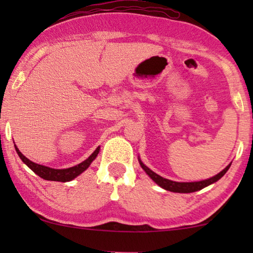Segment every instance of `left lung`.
I'll use <instances>...</instances> for the list:
<instances>
[{
  "label": "left lung",
  "mask_w": 253,
  "mask_h": 253,
  "mask_svg": "<svg viewBox=\"0 0 253 253\" xmlns=\"http://www.w3.org/2000/svg\"><path fill=\"white\" fill-rule=\"evenodd\" d=\"M138 161H139L140 167L144 169L145 172H146V174L150 176V177L153 179V181L157 183L159 186H161L162 189L167 190V191L178 192V193L195 192V191H198V190H202L204 188H206V186H209L211 184H213V183H215L216 181H219V179L222 177L224 174H226L227 170H228V169H229L230 165H231V164H229L226 168L223 169L222 171H220L219 174H216L215 176H213V177H211V178L204 179V181H198V182H175V181H170V179L164 178V177H161L160 175L155 174L154 171H152L150 168L146 167V166H145L143 162H141L140 158H138Z\"/></svg>",
  "instance_id": "obj_1"
}]
</instances>
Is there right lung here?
Segmentation results:
<instances>
[{"mask_svg": "<svg viewBox=\"0 0 253 253\" xmlns=\"http://www.w3.org/2000/svg\"><path fill=\"white\" fill-rule=\"evenodd\" d=\"M15 148H16L17 154H18V157L22 159V161L31 169V170L36 172V174L38 176H40L41 178L47 179V181H56V182H69L77 177L78 175H81L83 171H85L86 169L89 167V165L92 164L93 160L96 158V155L99 154V151H100V147H96V150L93 152V153L89 155L85 161L81 162V164L77 166H74V167L65 168V169H54V168L47 167V166H42L31 161L30 159H27L25 155L22 154V152L18 150V147H17L16 145H15Z\"/></svg>", "mask_w": 253, "mask_h": 253, "instance_id": "right-lung-1", "label": "right lung"}]
</instances>
